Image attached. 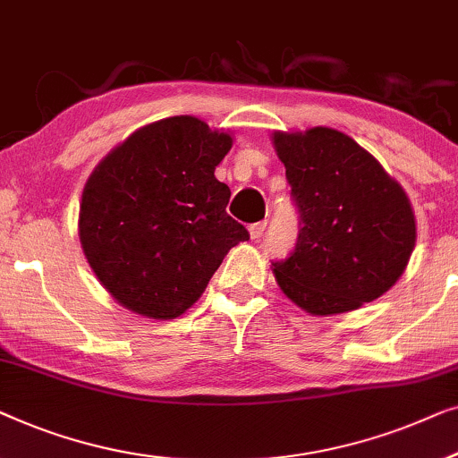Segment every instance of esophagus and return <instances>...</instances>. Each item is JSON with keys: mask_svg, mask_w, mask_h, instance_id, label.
<instances>
[{"mask_svg": "<svg viewBox=\"0 0 458 458\" xmlns=\"http://www.w3.org/2000/svg\"><path fill=\"white\" fill-rule=\"evenodd\" d=\"M266 226H267V222L263 220V222H257V224H250L249 226V234H250V238H253V241H259V238L263 236V232H266Z\"/></svg>", "mask_w": 458, "mask_h": 458, "instance_id": "1", "label": "esophagus"}]
</instances>
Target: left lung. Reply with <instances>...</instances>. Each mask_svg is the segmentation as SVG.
Here are the masks:
<instances>
[{"instance_id": "1", "label": "left lung", "mask_w": 458, "mask_h": 458, "mask_svg": "<svg viewBox=\"0 0 458 458\" xmlns=\"http://www.w3.org/2000/svg\"><path fill=\"white\" fill-rule=\"evenodd\" d=\"M299 209V238L276 282L311 315L359 309L390 291L415 249V214L403 186L344 132L315 126L274 132Z\"/></svg>"}]
</instances>
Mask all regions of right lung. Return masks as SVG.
<instances>
[{
	"instance_id": "add662e5",
	"label": "right lung",
	"mask_w": 458,
	"mask_h": 458,
	"mask_svg": "<svg viewBox=\"0 0 458 458\" xmlns=\"http://www.w3.org/2000/svg\"><path fill=\"white\" fill-rule=\"evenodd\" d=\"M230 147L228 132L174 115L132 132L89 176L81 244L122 307L151 319L178 318L228 250L249 241L226 214L230 189L214 174Z\"/></svg>"
}]
</instances>
